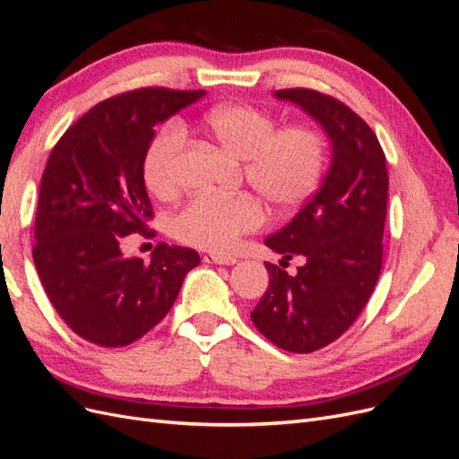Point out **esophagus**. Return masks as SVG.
<instances>
[{
  "label": "esophagus",
  "mask_w": 459,
  "mask_h": 459,
  "mask_svg": "<svg viewBox=\"0 0 459 459\" xmlns=\"http://www.w3.org/2000/svg\"><path fill=\"white\" fill-rule=\"evenodd\" d=\"M203 260L208 264H226V266H231V264L238 262L233 256H221V255H204Z\"/></svg>",
  "instance_id": "34e87169"
}]
</instances>
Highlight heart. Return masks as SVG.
<instances>
[{"mask_svg": "<svg viewBox=\"0 0 459 459\" xmlns=\"http://www.w3.org/2000/svg\"><path fill=\"white\" fill-rule=\"evenodd\" d=\"M204 126L231 155L245 159V179L270 206L295 208L308 201L322 182L327 164L324 134L308 124L277 130L275 118L253 105H221L204 115ZM187 145L182 122L170 120L152 137L143 159L147 187L160 199L179 189V164ZM264 224V208L251 193L197 195L172 220L178 241L226 253L247 233Z\"/></svg>", "mask_w": 459, "mask_h": 459, "instance_id": "b5f03b06", "label": "heart"}]
</instances>
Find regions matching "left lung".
Masks as SVG:
<instances>
[{"instance_id":"left-lung-1","label":"left lung","mask_w":459,"mask_h":459,"mask_svg":"<svg viewBox=\"0 0 459 459\" xmlns=\"http://www.w3.org/2000/svg\"><path fill=\"white\" fill-rule=\"evenodd\" d=\"M300 105L333 143L316 195L266 245L285 260L307 258L297 275L266 262L270 285L251 312L255 327L283 351L308 354L337 341L368 304L383 266L388 174L377 135L333 95L277 90ZM281 262L285 266L287 262Z\"/></svg>"}]
</instances>
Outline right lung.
<instances>
[{
  "instance_id": "add662e5",
  "label": "right lung",
  "mask_w": 459,
  "mask_h": 459,
  "mask_svg": "<svg viewBox=\"0 0 459 459\" xmlns=\"http://www.w3.org/2000/svg\"><path fill=\"white\" fill-rule=\"evenodd\" d=\"M203 90L140 88L108 97L55 143L41 174L32 256L53 308L78 337L118 349L170 312L186 273L201 262L187 247L159 243L149 262L122 241L155 216L143 182L159 122Z\"/></svg>"
}]
</instances>
